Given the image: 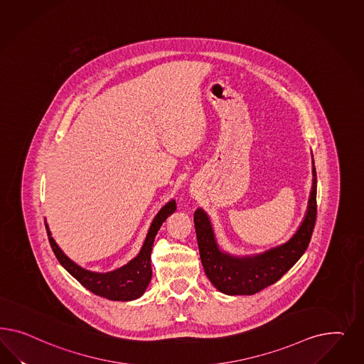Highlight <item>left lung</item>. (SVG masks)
I'll return each instance as SVG.
<instances>
[{
  "instance_id": "8db88e82",
  "label": "left lung",
  "mask_w": 364,
  "mask_h": 364,
  "mask_svg": "<svg viewBox=\"0 0 364 364\" xmlns=\"http://www.w3.org/2000/svg\"><path fill=\"white\" fill-rule=\"evenodd\" d=\"M316 171L312 156V188L304 219L294 236L264 252L237 256L221 250L210 216L203 208L193 215L201 264L210 283L225 295H254L274 284L298 262L309 247L316 221Z\"/></svg>"
}]
</instances>
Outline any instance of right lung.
Masks as SVG:
<instances>
[{
    "label": "right lung",
    "instance_id": "1",
    "mask_svg": "<svg viewBox=\"0 0 364 364\" xmlns=\"http://www.w3.org/2000/svg\"><path fill=\"white\" fill-rule=\"evenodd\" d=\"M176 210V201L172 198L166 205L156 213L151 227L145 236L143 247L137 256L131 262L120 268L109 272H93L76 264L66 256L63 250L57 245L49 225L45 221L48 237L50 247L55 252L60 264L73 276L81 286L85 287L90 292L101 298L116 300V301H131L143 296L146 287L149 286L152 279V267H151V252L154 247V237L163 223L169 215Z\"/></svg>",
    "mask_w": 364,
    "mask_h": 364
}]
</instances>
